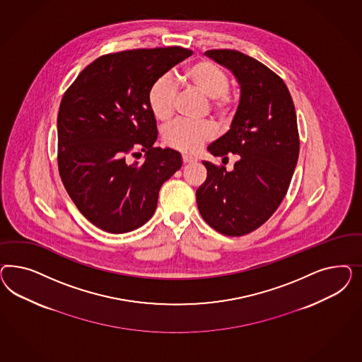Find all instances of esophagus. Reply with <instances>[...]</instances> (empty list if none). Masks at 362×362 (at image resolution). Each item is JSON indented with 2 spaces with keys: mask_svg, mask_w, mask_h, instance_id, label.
<instances>
[{
  "mask_svg": "<svg viewBox=\"0 0 362 362\" xmlns=\"http://www.w3.org/2000/svg\"><path fill=\"white\" fill-rule=\"evenodd\" d=\"M182 160H183V163H185V165H188V163H194V162H197V158L189 156V155H183V156H182Z\"/></svg>",
  "mask_w": 362,
  "mask_h": 362,
  "instance_id": "34e87169",
  "label": "esophagus"
}]
</instances>
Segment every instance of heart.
Returning a JSON list of instances; mask_svg holds the SVG:
<instances>
[{"instance_id": "1", "label": "heart", "mask_w": 362, "mask_h": 362, "mask_svg": "<svg viewBox=\"0 0 362 362\" xmlns=\"http://www.w3.org/2000/svg\"><path fill=\"white\" fill-rule=\"evenodd\" d=\"M187 88H194L209 98V111L220 119L230 115L235 98L230 91V78L220 66L209 59H199L187 66L182 74ZM148 106L158 121H168L175 110L176 88L170 76L158 78L148 90ZM214 136V129L207 124L177 121L167 126L163 142L183 153H195Z\"/></svg>"}]
</instances>
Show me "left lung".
Returning a JSON list of instances; mask_svg holds the SVG:
<instances>
[{"instance_id":"8db88e82","label":"left lung","mask_w":362,"mask_h":362,"mask_svg":"<svg viewBox=\"0 0 362 362\" xmlns=\"http://www.w3.org/2000/svg\"><path fill=\"white\" fill-rule=\"evenodd\" d=\"M206 55L226 66L240 85V102L230 129L209 144L214 156L238 153L232 171L203 162L206 182L197 189V209L214 230L243 236L274 215L289 188L300 151L296 111L284 81L238 50Z\"/></svg>"}]
</instances>
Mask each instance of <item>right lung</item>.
Returning <instances> with one entry per match:
<instances>
[{"label": "right lung", "instance_id": "right-lung-1", "mask_svg": "<svg viewBox=\"0 0 362 362\" xmlns=\"http://www.w3.org/2000/svg\"><path fill=\"white\" fill-rule=\"evenodd\" d=\"M192 54L180 46L134 49L97 58L66 90L58 111V170L81 214L100 230L124 233L153 216L162 185L182 167L158 138L148 90ZM146 153L142 165L127 154Z\"/></svg>", "mask_w": 362, "mask_h": 362}]
</instances>
